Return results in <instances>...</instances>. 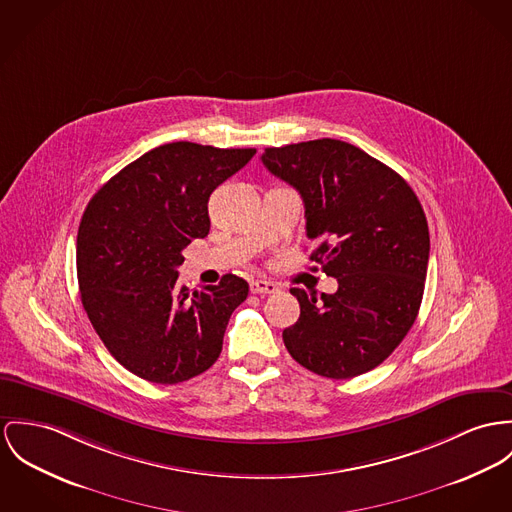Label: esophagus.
I'll return each instance as SVG.
<instances>
[{"instance_id":"obj_1","label":"esophagus","mask_w":512,"mask_h":512,"mask_svg":"<svg viewBox=\"0 0 512 512\" xmlns=\"http://www.w3.org/2000/svg\"><path fill=\"white\" fill-rule=\"evenodd\" d=\"M249 288H251V292H253V294H275L276 290H278V286H276L275 282H271V280H263V278L253 280Z\"/></svg>"}]
</instances>
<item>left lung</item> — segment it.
<instances>
[{
  "label": "left lung",
  "instance_id": "left-lung-1",
  "mask_svg": "<svg viewBox=\"0 0 512 512\" xmlns=\"http://www.w3.org/2000/svg\"><path fill=\"white\" fill-rule=\"evenodd\" d=\"M263 165L304 200L310 261L337 278L335 294L308 296L282 331L304 368L333 380L382 364L415 323L429 265V226L413 189L353 144L321 138L267 148Z\"/></svg>",
  "mask_w": 512,
  "mask_h": 512
}]
</instances>
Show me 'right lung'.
Listing matches in <instances>:
<instances>
[{"instance_id":"obj_1","label":"right lung","mask_w":512,"mask_h":512,"mask_svg":"<svg viewBox=\"0 0 512 512\" xmlns=\"http://www.w3.org/2000/svg\"><path fill=\"white\" fill-rule=\"evenodd\" d=\"M253 148L171 142L146 152L89 200L78 232L81 304L103 345L132 374L179 384L222 353L230 315L247 298L236 275L189 296L183 249L208 236V198Z\"/></svg>"}]
</instances>
